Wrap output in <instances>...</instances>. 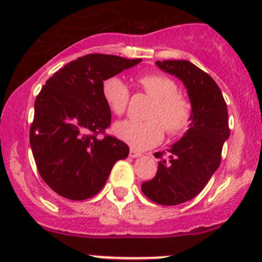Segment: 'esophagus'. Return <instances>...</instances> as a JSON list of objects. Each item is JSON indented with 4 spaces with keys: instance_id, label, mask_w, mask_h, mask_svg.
<instances>
[{
    "instance_id": "esophagus-1",
    "label": "esophagus",
    "mask_w": 262,
    "mask_h": 262,
    "mask_svg": "<svg viewBox=\"0 0 262 262\" xmlns=\"http://www.w3.org/2000/svg\"><path fill=\"white\" fill-rule=\"evenodd\" d=\"M141 152L140 151H137V150H134V148H130V151H129V157L130 158H138L141 157Z\"/></svg>"
}]
</instances>
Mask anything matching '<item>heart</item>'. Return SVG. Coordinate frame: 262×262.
<instances>
[{
	"instance_id": "b5f03b06",
	"label": "heart",
	"mask_w": 262,
	"mask_h": 262,
	"mask_svg": "<svg viewBox=\"0 0 262 262\" xmlns=\"http://www.w3.org/2000/svg\"><path fill=\"white\" fill-rule=\"evenodd\" d=\"M137 84L154 99L148 107L147 120H122L115 124L114 132L120 140L137 150L158 145L164 137V128L169 136H179L187 130L193 117L190 102L181 94L175 81L164 74L150 73L137 78ZM104 102L114 114L122 115L129 103V89L119 77L103 82Z\"/></svg>"
}]
</instances>
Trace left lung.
Masks as SVG:
<instances>
[{"instance_id":"8db88e82","label":"left lung","mask_w":262,"mask_h":262,"mask_svg":"<svg viewBox=\"0 0 262 262\" xmlns=\"http://www.w3.org/2000/svg\"><path fill=\"white\" fill-rule=\"evenodd\" d=\"M157 65L183 82L193 108L189 129L167 152H155L160 158L157 175L141 187L155 204L173 206L195 197L218 169L230 137L228 114L222 91L204 70L187 60L157 61Z\"/></svg>"}]
</instances>
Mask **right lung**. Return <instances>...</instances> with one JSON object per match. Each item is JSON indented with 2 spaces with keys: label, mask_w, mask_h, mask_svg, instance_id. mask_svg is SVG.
Here are the masks:
<instances>
[{
  "label": "right lung",
  "mask_w": 262,
  "mask_h": 262,
  "mask_svg": "<svg viewBox=\"0 0 262 262\" xmlns=\"http://www.w3.org/2000/svg\"><path fill=\"white\" fill-rule=\"evenodd\" d=\"M112 55H86L70 61L46 82L35 100L30 145L40 176L65 199L82 201L104 187L126 143L99 138L111 125L103 82L141 62Z\"/></svg>",
  "instance_id": "right-lung-1"
}]
</instances>
